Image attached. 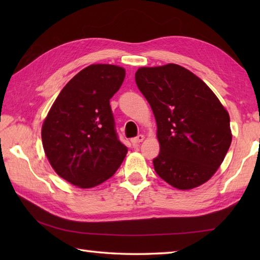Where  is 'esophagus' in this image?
<instances>
[{"label":"esophagus","mask_w":260,"mask_h":260,"mask_svg":"<svg viewBox=\"0 0 260 260\" xmlns=\"http://www.w3.org/2000/svg\"><path fill=\"white\" fill-rule=\"evenodd\" d=\"M144 139H145L144 135L140 134V135H137L136 137H134V139H132V140H131V142L133 143V145H137V144H140L141 142L144 141Z\"/></svg>","instance_id":"1"}]
</instances>
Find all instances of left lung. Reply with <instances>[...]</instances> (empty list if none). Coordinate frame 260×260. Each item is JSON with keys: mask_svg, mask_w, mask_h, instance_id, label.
I'll return each mask as SVG.
<instances>
[{"mask_svg": "<svg viewBox=\"0 0 260 260\" xmlns=\"http://www.w3.org/2000/svg\"><path fill=\"white\" fill-rule=\"evenodd\" d=\"M135 81L156 119L155 172L180 190L203 184L230 147L228 112L199 77L179 64L140 68Z\"/></svg>", "mask_w": 260, "mask_h": 260, "instance_id": "left-lung-1", "label": "left lung"}]
</instances>
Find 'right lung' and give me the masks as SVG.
<instances>
[{
	"label": "right lung",
	"instance_id": "right-lung-1",
	"mask_svg": "<svg viewBox=\"0 0 260 260\" xmlns=\"http://www.w3.org/2000/svg\"><path fill=\"white\" fill-rule=\"evenodd\" d=\"M125 69L91 64L77 74L54 101L42 125L46 155L59 176L88 189L115 174L127 147L118 139L109 99Z\"/></svg>",
	"mask_w": 260,
	"mask_h": 260
}]
</instances>
